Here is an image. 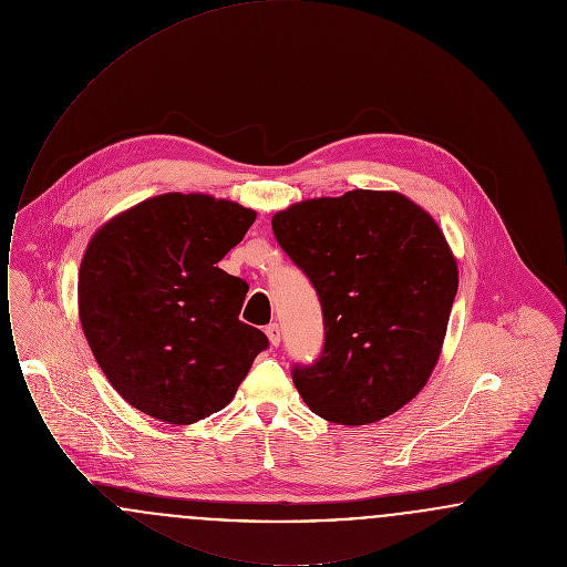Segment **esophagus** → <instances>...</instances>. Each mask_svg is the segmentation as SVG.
<instances>
[{
    "label": "esophagus",
    "instance_id": "esophagus-1",
    "mask_svg": "<svg viewBox=\"0 0 567 567\" xmlns=\"http://www.w3.org/2000/svg\"><path fill=\"white\" fill-rule=\"evenodd\" d=\"M266 336H268L271 347H278V344H280V327H278V324H268V327H266Z\"/></svg>",
    "mask_w": 567,
    "mask_h": 567
}]
</instances>
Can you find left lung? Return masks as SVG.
<instances>
[{"label":"left lung","mask_w":567,"mask_h":567,"mask_svg":"<svg viewBox=\"0 0 567 567\" xmlns=\"http://www.w3.org/2000/svg\"><path fill=\"white\" fill-rule=\"evenodd\" d=\"M271 229L323 308V352L293 368L306 405L352 427L414 400L457 296V261L433 216L398 190L354 189L297 202Z\"/></svg>","instance_id":"obj_1"}]
</instances>
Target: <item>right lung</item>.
Masks as SVG:
<instances>
[{"label": "right lung", "mask_w": 567, "mask_h": 567, "mask_svg": "<svg viewBox=\"0 0 567 567\" xmlns=\"http://www.w3.org/2000/svg\"><path fill=\"white\" fill-rule=\"evenodd\" d=\"M257 213L204 193H165L110 218L84 250L79 315L118 395L169 425L229 404L268 349L240 321L248 285L216 264Z\"/></svg>", "instance_id": "1"}]
</instances>
